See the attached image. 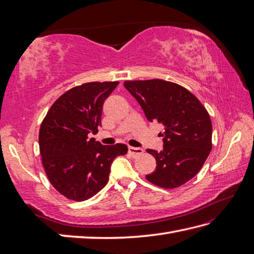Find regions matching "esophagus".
<instances>
[{"label":"esophagus","instance_id":"obj_1","mask_svg":"<svg viewBox=\"0 0 254 254\" xmlns=\"http://www.w3.org/2000/svg\"><path fill=\"white\" fill-rule=\"evenodd\" d=\"M144 150L142 148H138V147H132L130 146L128 147V153H130L133 157H136V156H139L143 154Z\"/></svg>","mask_w":254,"mask_h":254}]
</instances>
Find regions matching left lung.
Segmentation results:
<instances>
[{
	"label": "left lung",
	"mask_w": 254,
	"mask_h": 254,
	"mask_svg": "<svg viewBox=\"0 0 254 254\" xmlns=\"http://www.w3.org/2000/svg\"><path fill=\"white\" fill-rule=\"evenodd\" d=\"M149 122L164 126V149H147L156 169L146 179L164 189L178 188L201 170L212 150V122L195 96L182 86L163 79L124 82Z\"/></svg>",
	"instance_id": "left-lung-1"
}]
</instances>
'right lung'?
Returning a JSON list of instances; mask_svg holds the SVG:
<instances>
[{
	"mask_svg": "<svg viewBox=\"0 0 254 254\" xmlns=\"http://www.w3.org/2000/svg\"><path fill=\"white\" fill-rule=\"evenodd\" d=\"M119 82L76 86L56 100L41 123L39 148L48 179L62 195L85 201L109 180L113 159L127 153L126 144L102 145L98 132L105 100Z\"/></svg>",
	"mask_w": 254,
	"mask_h": 254,
	"instance_id": "add662e5",
	"label": "right lung"
}]
</instances>
